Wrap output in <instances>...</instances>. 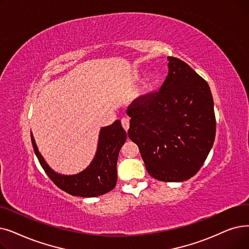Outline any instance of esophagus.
I'll list each match as a JSON object with an SVG mask.
<instances>
[{"label":"esophagus","mask_w":249,"mask_h":249,"mask_svg":"<svg viewBox=\"0 0 249 249\" xmlns=\"http://www.w3.org/2000/svg\"><path fill=\"white\" fill-rule=\"evenodd\" d=\"M121 124H122L123 128L127 131L128 129H129V126H130V121H129L128 118H123L122 120H121Z\"/></svg>","instance_id":"1"}]
</instances>
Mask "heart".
<instances>
[{"label":"heart","mask_w":249,"mask_h":249,"mask_svg":"<svg viewBox=\"0 0 249 249\" xmlns=\"http://www.w3.org/2000/svg\"><path fill=\"white\" fill-rule=\"evenodd\" d=\"M158 82V76L156 74H149L145 82L143 85V89L144 91H149L154 89V86L156 85V83Z\"/></svg>","instance_id":"1"}]
</instances>
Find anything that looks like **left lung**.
<instances>
[{"label":"left lung","instance_id":"left-lung-1","mask_svg":"<svg viewBox=\"0 0 249 249\" xmlns=\"http://www.w3.org/2000/svg\"><path fill=\"white\" fill-rule=\"evenodd\" d=\"M168 61L160 90L129 106L128 136L151 177L181 182L196 175L207 160L214 142L215 117L208 82L180 59Z\"/></svg>","mask_w":249,"mask_h":249}]
</instances>
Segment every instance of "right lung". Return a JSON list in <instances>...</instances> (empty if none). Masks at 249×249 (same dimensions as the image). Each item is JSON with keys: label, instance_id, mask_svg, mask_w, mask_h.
I'll return each instance as SVG.
<instances>
[{"label": "right lung", "instance_id": "1", "mask_svg": "<svg viewBox=\"0 0 249 249\" xmlns=\"http://www.w3.org/2000/svg\"><path fill=\"white\" fill-rule=\"evenodd\" d=\"M126 131L121 122L103 127L100 131L98 149L90 165L75 175H61L53 171L37 149L34 135L31 142L39 164L55 184L71 196L95 197L114 189L117 183V160L119 151L125 143Z\"/></svg>", "mask_w": 249, "mask_h": 249}]
</instances>
